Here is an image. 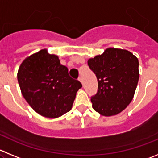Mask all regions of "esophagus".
<instances>
[{
  "label": "esophagus",
  "instance_id": "esophagus-1",
  "mask_svg": "<svg viewBox=\"0 0 158 158\" xmlns=\"http://www.w3.org/2000/svg\"><path fill=\"white\" fill-rule=\"evenodd\" d=\"M79 79V81L81 82V83H82V82H83V80H82V78L81 77V76H79V79Z\"/></svg>",
  "mask_w": 158,
  "mask_h": 158
}]
</instances>
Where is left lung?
<instances>
[{
    "instance_id": "8db88e82",
    "label": "left lung",
    "mask_w": 158,
    "mask_h": 158,
    "mask_svg": "<svg viewBox=\"0 0 158 158\" xmlns=\"http://www.w3.org/2000/svg\"><path fill=\"white\" fill-rule=\"evenodd\" d=\"M98 82L93 108L104 116L119 114L130 104L139 81V61L126 50L107 48L88 60Z\"/></svg>"
}]
</instances>
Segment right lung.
<instances>
[{
  "label": "right lung",
  "instance_id": "add662e5",
  "mask_svg": "<svg viewBox=\"0 0 158 158\" xmlns=\"http://www.w3.org/2000/svg\"><path fill=\"white\" fill-rule=\"evenodd\" d=\"M22 94L32 108L44 117L55 118L72 109L79 81L69 75L58 57L44 49L26 57L18 72Z\"/></svg>",
  "mask_w": 158,
  "mask_h": 158
}]
</instances>
